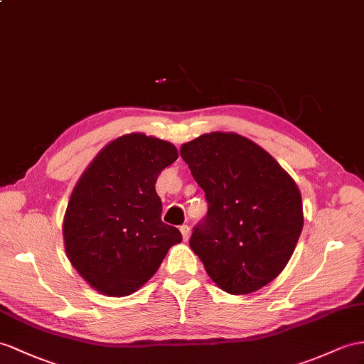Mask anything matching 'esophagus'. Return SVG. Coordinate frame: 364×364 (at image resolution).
I'll use <instances>...</instances> for the list:
<instances>
[{
    "mask_svg": "<svg viewBox=\"0 0 364 364\" xmlns=\"http://www.w3.org/2000/svg\"><path fill=\"white\" fill-rule=\"evenodd\" d=\"M181 233H182V237H183V241H188V237H190V227L188 225H181Z\"/></svg>",
    "mask_w": 364,
    "mask_h": 364,
    "instance_id": "obj_1",
    "label": "esophagus"
}]
</instances>
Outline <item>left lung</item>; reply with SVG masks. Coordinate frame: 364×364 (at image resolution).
Returning a JSON list of instances; mask_svg holds the SVG:
<instances>
[{
    "instance_id": "obj_1",
    "label": "left lung",
    "mask_w": 364,
    "mask_h": 364,
    "mask_svg": "<svg viewBox=\"0 0 364 364\" xmlns=\"http://www.w3.org/2000/svg\"><path fill=\"white\" fill-rule=\"evenodd\" d=\"M181 156L208 203L193 228L191 250L228 294L267 286L287 265L303 230L296 183L267 151L235 132L203 134L182 145Z\"/></svg>"
}]
</instances>
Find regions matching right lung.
<instances>
[{"mask_svg": "<svg viewBox=\"0 0 364 364\" xmlns=\"http://www.w3.org/2000/svg\"><path fill=\"white\" fill-rule=\"evenodd\" d=\"M176 159L170 141L134 132L106 145L80 177L65 215V247L95 290L131 295L182 241L179 230L162 223L156 193L159 174Z\"/></svg>", "mask_w": 364, "mask_h": 364, "instance_id": "add662e5", "label": "right lung"}]
</instances>
